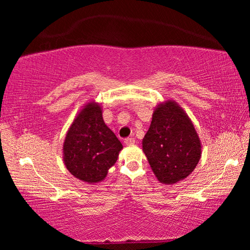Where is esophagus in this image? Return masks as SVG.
Returning <instances> with one entry per match:
<instances>
[{"instance_id":"esophagus-1","label":"esophagus","mask_w":250,"mask_h":250,"mask_svg":"<svg viewBox=\"0 0 250 250\" xmlns=\"http://www.w3.org/2000/svg\"><path fill=\"white\" fill-rule=\"evenodd\" d=\"M134 142H135L134 138H126L125 140V146H132V145H134Z\"/></svg>"}]
</instances>
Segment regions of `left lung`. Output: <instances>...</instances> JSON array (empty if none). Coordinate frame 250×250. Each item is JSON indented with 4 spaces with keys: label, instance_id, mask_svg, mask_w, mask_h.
Masks as SVG:
<instances>
[{
    "label": "left lung",
    "instance_id": "obj_1",
    "mask_svg": "<svg viewBox=\"0 0 250 250\" xmlns=\"http://www.w3.org/2000/svg\"><path fill=\"white\" fill-rule=\"evenodd\" d=\"M142 150L159 182L173 185L196 167L202 156V142L184 109L167 99L154 108Z\"/></svg>",
    "mask_w": 250,
    "mask_h": 250
}]
</instances>
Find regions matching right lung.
I'll list each match as a JSON object with an SVG mask.
<instances>
[{
	"instance_id": "obj_1",
	"label": "right lung",
	"mask_w": 250,
	"mask_h": 250,
	"mask_svg": "<svg viewBox=\"0 0 250 250\" xmlns=\"http://www.w3.org/2000/svg\"><path fill=\"white\" fill-rule=\"evenodd\" d=\"M121 142L104 124L103 107L89 101L77 113L67 130L62 160L76 179L88 184L99 183L115 166Z\"/></svg>"
}]
</instances>
